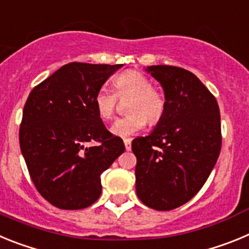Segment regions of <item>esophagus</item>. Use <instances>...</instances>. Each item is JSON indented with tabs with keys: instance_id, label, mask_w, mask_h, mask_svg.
<instances>
[{
	"instance_id": "34e87169",
	"label": "esophagus",
	"mask_w": 249,
	"mask_h": 249,
	"mask_svg": "<svg viewBox=\"0 0 249 249\" xmlns=\"http://www.w3.org/2000/svg\"><path fill=\"white\" fill-rule=\"evenodd\" d=\"M124 147L127 151H131V140H124Z\"/></svg>"
}]
</instances>
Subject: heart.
Segmentation results:
<instances>
[{
  "instance_id": "heart-1",
  "label": "heart",
  "mask_w": 249,
  "mask_h": 249,
  "mask_svg": "<svg viewBox=\"0 0 249 249\" xmlns=\"http://www.w3.org/2000/svg\"><path fill=\"white\" fill-rule=\"evenodd\" d=\"M114 93L107 89H101L93 97L94 109L102 121L114 117L118 107V98L127 101L126 111L128 116L120 118L112 124L111 132L121 138H129L137 135L146 127L147 120L156 124L163 117L166 100L146 74L138 71L123 72L113 80Z\"/></svg>"
}]
</instances>
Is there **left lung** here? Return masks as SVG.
Here are the masks:
<instances>
[{"label": "left lung", "mask_w": 249, "mask_h": 249, "mask_svg": "<svg viewBox=\"0 0 249 249\" xmlns=\"http://www.w3.org/2000/svg\"><path fill=\"white\" fill-rule=\"evenodd\" d=\"M146 71L162 86L166 111L148 136L132 142L136 192L149 208L171 211L192 199L210 177L221 152V114L192 72L163 65Z\"/></svg>", "instance_id": "obj_1"}]
</instances>
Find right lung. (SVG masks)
<instances>
[{
  "mask_svg": "<svg viewBox=\"0 0 249 249\" xmlns=\"http://www.w3.org/2000/svg\"><path fill=\"white\" fill-rule=\"evenodd\" d=\"M121 67L68 63L26 101L22 156L39 195L57 208L82 210L97 201L101 175L124 152L122 138L108 132L93 106L96 92Z\"/></svg>",
  "mask_w": 249,
  "mask_h": 249,
  "instance_id": "1",
  "label": "right lung"
}]
</instances>
